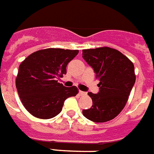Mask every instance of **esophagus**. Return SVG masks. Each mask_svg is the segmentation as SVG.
Segmentation results:
<instances>
[{
  "label": "esophagus",
  "instance_id": "1",
  "mask_svg": "<svg viewBox=\"0 0 154 154\" xmlns=\"http://www.w3.org/2000/svg\"><path fill=\"white\" fill-rule=\"evenodd\" d=\"M79 94H80V95H81V96H83V95H86V93H85V92L81 91V90H80V91H79Z\"/></svg>",
  "mask_w": 154,
  "mask_h": 154
}]
</instances>
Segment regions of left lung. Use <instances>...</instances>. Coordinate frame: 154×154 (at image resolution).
I'll return each mask as SVG.
<instances>
[{"label": "left lung", "instance_id": "left-lung-1", "mask_svg": "<svg viewBox=\"0 0 154 154\" xmlns=\"http://www.w3.org/2000/svg\"><path fill=\"white\" fill-rule=\"evenodd\" d=\"M82 57L100 80L98 93H88L92 107L83 109L82 113L94 122L113 119L124 109L135 83L134 64L121 52L109 47L84 49Z\"/></svg>", "mask_w": 154, "mask_h": 154}]
</instances>
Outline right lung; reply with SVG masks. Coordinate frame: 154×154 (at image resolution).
<instances>
[{"label": "right lung", "mask_w": 154, "mask_h": 154, "mask_svg": "<svg viewBox=\"0 0 154 154\" xmlns=\"http://www.w3.org/2000/svg\"><path fill=\"white\" fill-rule=\"evenodd\" d=\"M78 50L45 49L30 54L20 63L16 87L23 105L32 116L49 119L59 114L68 97L78 94L57 79L66 74V66Z\"/></svg>", "instance_id": "add662e5"}]
</instances>
